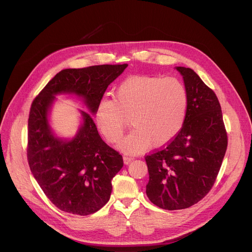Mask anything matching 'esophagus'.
Here are the masks:
<instances>
[{
    "label": "esophagus",
    "mask_w": 252,
    "mask_h": 252,
    "mask_svg": "<svg viewBox=\"0 0 252 252\" xmlns=\"http://www.w3.org/2000/svg\"><path fill=\"white\" fill-rule=\"evenodd\" d=\"M123 161H124L125 165H128V164H130V162L133 161V158L132 157H128V156H124Z\"/></svg>",
    "instance_id": "obj_1"
}]
</instances>
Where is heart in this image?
I'll return each mask as SVG.
<instances>
[{
  "mask_svg": "<svg viewBox=\"0 0 252 252\" xmlns=\"http://www.w3.org/2000/svg\"><path fill=\"white\" fill-rule=\"evenodd\" d=\"M189 93L177 78L132 76L120 84L114 101L102 99L95 112V124L110 143L122 139L130 124L133 130L122 142L128 154L161 148L172 141L186 122Z\"/></svg>",
  "mask_w": 252,
  "mask_h": 252,
  "instance_id": "b5f03b06",
  "label": "heart"
}]
</instances>
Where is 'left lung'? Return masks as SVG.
Listing matches in <instances>:
<instances>
[{"mask_svg": "<svg viewBox=\"0 0 252 252\" xmlns=\"http://www.w3.org/2000/svg\"><path fill=\"white\" fill-rule=\"evenodd\" d=\"M175 68L189 93L186 122L167 147L146 157L150 177L147 196L166 210L189 208L208 194L227 146L217 95L191 68Z\"/></svg>", "mask_w": 252, "mask_h": 252, "instance_id": "8db88e82", "label": "left lung"}]
</instances>
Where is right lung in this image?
<instances>
[{"mask_svg": "<svg viewBox=\"0 0 252 252\" xmlns=\"http://www.w3.org/2000/svg\"><path fill=\"white\" fill-rule=\"evenodd\" d=\"M124 64L63 69L32 103L28 131L31 171L47 198L61 210L78 215L96 212L110 200L112 179L123 158L101 139L92 119L103 94ZM57 94H75L87 106L73 137H58L50 125Z\"/></svg>", "mask_w": 252, "mask_h": 252, "instance_id": "add662e5", "label": "right lung"}]
</instances>
